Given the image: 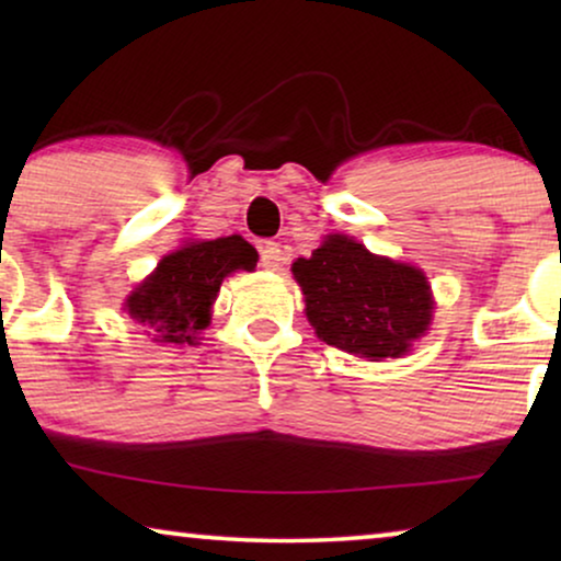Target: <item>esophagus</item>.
I'll return each instance as SVG.
<instances>
[{"label":"esophagus","mask_w":561,"mask_h":561,"mask_svg":"<svg viewBox=\"0 0 561 561\" xmlns=\"http://www.w3.org/2000/svg\"><path fill=\"white\" fill-rule=\"evenodd\" d=\"M280 263H283V250L278 244L275 242L260 244V265H263L265 271H280Z\"/></svg>","instance_id":"1"}]
</instances>
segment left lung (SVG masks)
I'll return each mask as SVG.
<instances>
[{"label":"left lung","instance_id":"left-lung-1","mask_svg":"<svg viewBox=\"0 0 561 561\" xmlns=\"http://www.w3.org/2000/svg\"><path fill=\"white\" fill-rule=\"evenodd\" d=\"M290 271L319 340L355 357H401L432 324L434 298L424 271L373 255L347 234H329Z\"/></svg>","mask_w":561,"mask_h":561}]
</instances>
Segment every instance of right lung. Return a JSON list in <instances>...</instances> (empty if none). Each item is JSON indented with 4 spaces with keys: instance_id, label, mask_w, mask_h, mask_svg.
<instances>
[{
    "instance_id": "add662e5",
    "label": "right lung",
    "mask_w": 561,
    "mask_h": 561,
    "mask_svg": "<svg viewBox=\"0 0 561 561\" xmlns=\"http://www.w3.org/2000/svg\"><path fill=\"white\" fill-rule=\"evenodd\" d=\"M255 265L257 252L240 234L186 242L127 296L125 311L160 344H196L198 332L211 321L221 280Z\"/></svg>"
}]
</instances>
